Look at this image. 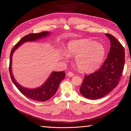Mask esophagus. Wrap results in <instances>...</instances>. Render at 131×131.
<instances>
[{"label":"esophagus","mask_w":131,"mask_h":131,"mask_svg":"<svg viewBox=\"0 0 131 131\" xmlns=\"http://www.w3.org/2000/svg\"><path fill=\"white\" fill-rule=\"evenodd\" d=\"M67 75H68V76L69 77H73L74 75V73H72V72H68V74H67Z\"/></svg>","instance_id":"obj_1"}]
</instances>
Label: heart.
Instances as JSON below:
<instances>
[{
	"instance_id": "heart-1",
	"label": "heart",
	"mask_w": 131,
	"mask_h": 131,
	"mask_svg": "<svg viewBox=\"0 0 131 131\" xmlns=\"http://www.w3.org/2000/svg\"><path fill=\"white\" fill-rule=\"evenodd\" d=\"M64 59L75 56V64L82 72H91L98 68L104 60V47L88 39L71 40L67 43Z\"/></svg>"
}]
</instances>
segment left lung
<instances>
[{
	"label": "left lung",
	"instance_id": "obj_1",
	"mask_svg": "<svg viewBox=\"0 0 131 131\" xmlns=\"http://www.w3.org/2000/svg\"><path fill=\"white\" fill-rule=\"evenodd\" d=\"M110 49L105 61L97 72L85 75L80 92L90 100H97L109 94L117 86L125 65L124 47L112 34H105Z\"/></svg>",
	"mask_w": 131,
	"mask_h": 131
}]
</instances>
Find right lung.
Instances as JSON below:
<instances>
[{
  "instance_id": "right-lung-1",
  "label": "right lung",
  "mask_w": 131,
  "mask_h": 131,
  "mask_svg": "<svg viewBox=\"0 0 131 131\" xmlns=\"http://www.w3.org/2000/svg\"><path fill=\"white\" fill-rule=\"evenodd\" d=\"M51 34L49 31H42L39 33H33L28 34L23 37L12 49L10 54V61L9 65V72L11 80L14 85L16 86L18 90L27 97L31 100L39 102H45L49 100L56 93L60 82L65 78L66 74L64 71L62 72H53L50 75L42 85L35 89L26 88L19 85L15 80L13 74L12 73V57L14 51L18 49L23 43L28 41H35L41 38H45Z\"/></svg>"
}]
</instances>
